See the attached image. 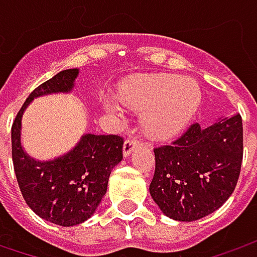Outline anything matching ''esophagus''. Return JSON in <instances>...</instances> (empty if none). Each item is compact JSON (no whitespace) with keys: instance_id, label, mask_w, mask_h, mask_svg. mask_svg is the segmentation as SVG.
Returning a JSON list of instances; mask_svg holds the SVG:
<instances>
[{"instance_id":"1","label":"esophagus","mask_w":257,"mask_h":257,"mask_svg":"<svg viewBox=\"0 0 257 257\" xmlns=\"http://www.w3.org/2000/svg\"><path fill=\"white\" fill-rule=\"evenodd\" d=\"M139 146V142L134 139V137H128L123 144V156L124 157H128L130 154L133 153V150Z\"/></svg>"}]
</instances>
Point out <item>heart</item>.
<instances>
[{"instance_id": "1", "label": "heart", "mask_w": 257, "mask_h": 257, "mask_svg": "<svg viewBox=\"0 0 257 257\" xmlns=\"http://www.w3.org/2000/svg\"><path fill=\"white\" fill-rule=\"evenodd\" d=\"M124 105L144 113L143 128L153 140H170L192 121L202 104V91L192 78L177 75L133 77L120 87ZM107 108L118 114L113 103Z\"/></svg>"}]
</instances>
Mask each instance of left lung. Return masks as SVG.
<instances>
[{
  "label": "left lung",
  "instance_id": "left-lung-1",
  "mask_svg": "<svg viewBox=\"0 0 257 257\" xmlns=\"http://www.w3.org/2000/svg\"><path fill=\"white\" fill-rule=\"evenodd\" d=\"M150 194L164 216L177 222L206 217L232 196L243 159L239 114L207 127L190 125L179 140L154 150Z\"/></svg>",
  "mask_w": 257,
  "mask_h": 257
}]
</instances>
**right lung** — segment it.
<instances>
[{
  "label": "right lung",
  "instance_id": "right-lung-1",
  "mask_svg": "<svg viewBox=\"0 0 257 257\" xmlns=\"http://www.w3.org/2000/svg\"><path fill=\"white\" fill-rule=\"evenodd\" d=\"M78 68L63 70L38 85L23 104L11 128L17 182L30 209L47 222L77 226L93 216L107 192L111 170L123 160L120 136L87 133L67 153L37 160L23 146V115L34 98L73 93Z\"/></svg>",
  "mask_w": 257,
  "mask_h": 257
}]
</instances>
